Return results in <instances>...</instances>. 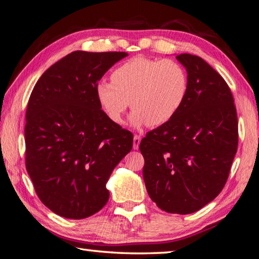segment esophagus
I'll use <instances>...</instances> for the list:
<instances>
[{
    "mask_svg": "<svg viewBox=\"0 0 259 259\" xmlns=\"http://www.w3.org/2000/svg\"><path fill=\"white\" fill-rule=\"evenodd\" d=\"M140 142H141V137H140V135H138V134H135L134 138H133V148H134V149H139Z\"/></svg>",
    "mask_w": 259,
    "mask_h": 259,
    "instance_id": "34e87169",
    "label": "esophagus"
}]
</instances>
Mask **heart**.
Segmentation results:
<instances>
[{
	"instance_id": "1",
	"label": "heart",
	"mask_w": 259,
	"mask_h": 259,
	"mask_svg": "<svg viewBox=\"0 0 259 259\" xmlns=\"http://www.w3.org/2000/svg\"><path fill=\"white\" fill-rule=\"evenodd\" d=\"M112 81L102 80L96 97L116 124L124 122L130 105L134 126H160L179 112L189 91L187 71L175 59L133 57L112 72Z\"/></svg>"
}]
</instances>
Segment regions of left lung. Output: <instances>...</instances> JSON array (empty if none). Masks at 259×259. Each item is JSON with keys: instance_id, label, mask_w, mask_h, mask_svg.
Masks as SVG:
<instances>
[{"instance_id": "obj_1", "label": "left lung", "mask_w": 259, "mask_h": 259, "mask_svg": "<svg viewBox=\"0 0 259 259\" xmlns=\"http://www.w3.org/2000/svg\"><path fill=\"white\" fill-rule=\"evenodd\" d=\"M177 59L188 73L187 99L171 120L147 133L140 151L151 200L165 212L188 214L223 190L239 128L234 99L222 75L195 55Z\"/></svg>"}]
</instances>
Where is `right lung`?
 I'll use <instances>...</instances> for the list:
<instances>
[{
    "label": "right lung",
    "instance_id": "add662e5",
    "mask_svg": "<svg viewBox=\"0 0 259 259\" xmlns=\"http://www.w3.org/2000/svg\"><path fill=\"white\" fill-rule=\"evenodd\" d=\"M127 53L77 50L47 70L29 96L25 165L37 197L61 217L83 219L109 200L105 184L133 134L101 109L96 86Z\"/></svg>",
    "mask_w": 259,
    "mask_h": 259
}]
</instances>
